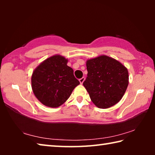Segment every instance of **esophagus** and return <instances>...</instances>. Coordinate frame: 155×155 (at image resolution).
I'll use <instances>...</instances> for the list:
<instances>
[{
    "label": "esophagus",
    "instance_id": "obj_1",
    "mask_svg": "<svg viewBox=\"0 0 155 155\" xmlns=\"http://www.w3.org/2000/svg\"><path fill=\"white\" fill-rule=\"evenodd\" d=\"M84 81H85V77H82V78H80V79H79V82H80V83L81 84V85H82V84L83 83Z\"/></svg>",
    "mask_w": 155,
    "mask_h": 155
}]
</instances>
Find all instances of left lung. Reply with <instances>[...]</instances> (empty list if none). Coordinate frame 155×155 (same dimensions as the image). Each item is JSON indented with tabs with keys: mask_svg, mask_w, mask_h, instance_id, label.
Here are the masks:
<instances>
[{
	"mask_svg": "<svg viewBox=\"0 0 155 155\" xmlns=\"http://www.w3.org/2000/svg\"><path fill=\"white\" fill-rule=\"evenodd\" d=\"M87 77L83 85L91 101L101 109L115 105L122 99L128 85L127 68L107 55L88 59Z\"/></svg>",
	"mask_w": 155,
	"mask_h": 155,
	"instance_id": "left-lung-1",
	"label": "left lung"
}]
</instances>
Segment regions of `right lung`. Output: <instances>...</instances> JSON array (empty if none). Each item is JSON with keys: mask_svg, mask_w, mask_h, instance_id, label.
Instances as JSON below:
<instances>
[{"mask_svg": "<svg viewBox=\"0 0 155 155\" xmlns=\"http://www.w3.org/2000/svg\"><path fill=\"white\" fill-rule=\"evenodd\" d=\"M68 60L55 54L42 61L33 72L31 87L34 95L44 105L56 108L64 104L80 84Z\"/></svg>", "mask_w": 155, "mask_h": 155, "instance_id": "obj_1", "label": "right lung"}]
</instances>
